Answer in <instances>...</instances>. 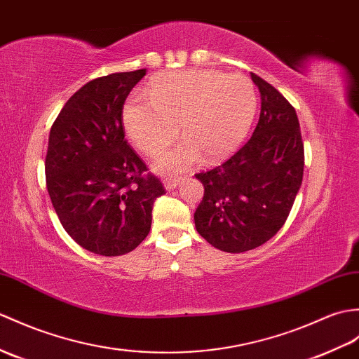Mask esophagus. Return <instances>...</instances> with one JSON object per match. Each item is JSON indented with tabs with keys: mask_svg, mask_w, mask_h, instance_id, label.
<instances>
[{
	"mask_svg": "<svg viewBox=\"0 0 359 359\" xmlns=\"http://www.w3.org/2000/svg\"><path fill=\"white\" fill-rule=\"evenodd\" d=\"M180 180H182V179H168V180H165V189H166V191L174 189V188H176V187L179 185Z\"/></svg>",
	"mask_w": 359,
	"mask_h": 359,
	"instance_id": "obj_1",
	"label": "esophagus"
}]
</instances>
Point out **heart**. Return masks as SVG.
<instances>
[{
  "label": "heart",
  "mask_w": 359,
  "mask_h": 359,
  "mask_svg": "<svg viewBox=\"0 0 359 359\" xmlns=\"http://www.w3.org/2000/svg\"><path fill=\"white\" fill-rule=\"evenodd\" d=\"M257 111V90L245 74L185 70L157 78L151 97L135 95L123 107V125L147 156L159 154L180 131L187 140L157 161L163 172L188 170L205 154L222 159L243 142Z\"/></svg>",
  "instance_id": "1"
}]
</instances>
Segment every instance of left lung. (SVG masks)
Returning <instances> with one entry per match:
<instances>
[{
	"label": "left lung",
	"instance_id": "8db88e82",
	"mask_svg": "<svg viewBox=\"0 0 359 359\" xmlns=\"http://www.w3.org/2000/svg\"><path fill=\"white\" fill-rule=\"evenodd\" d=\"M262 111L254 135L237 153L210 171L194 212L196 229L224 252L262 246L281 229L303 180L304 145L295 108L280 91L251 73Z\"/></svg>",
	"mask_w": 359,
	"mask_h": 359
}]
</instances>
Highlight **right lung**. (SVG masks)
<instances>
[{"mask_svg":"<svg viewBox=\"0 0 359 359\" xmlns=\"http://www.w3.org/2000/svg\"><path fill=\"white\" fill-rule=\"evenodd\" d=\"M147 70L111 73L87 82L62 107L48 136L46 183L64 229L90 252H131L151 229L165 194L125 139V99Z\"/></svg>","mask_w":359,"mask_h":359,"instance_id":"right-lung-1","label":"right lung"}]
</instances>
